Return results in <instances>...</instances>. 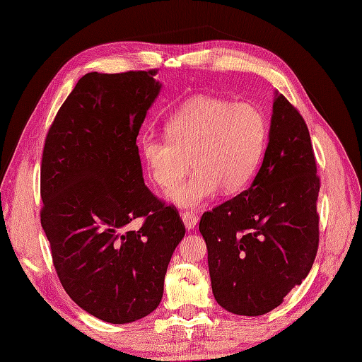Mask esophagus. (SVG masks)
Here are the masks:
<instances>
[{
	"label": "esophagus",
	"mask_w": 362,
	"mask_h": 362,
	"mask_svg": "<svg viewBox=\"0 0 362 362\" xmlns=\"http://www.w3.org/2000/svg\"><path fill=\"white\" fill-rule=\"evenodd\" d=\"M182 220H183L185 226H187V229H188V230H191L194 226L197 225L199 216H197V214H194V212L187 211V212H183V214H182Z\"/></svg>",
	"instance_id": "obj_1"
}]
</instances>
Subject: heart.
I'll return each instance as SVG.
<instances>
[{
	"mask_svg": "<svg viewBox=\"0 0 362 362\" xmlns=\"http://www.w3.org/2000/svg\"><path fill=\"white\" fill-rule=\"evenodd\" d=\"M166 134L142 137L148 173L160 188L171 189L192 163L197 170L168 197L183 209H197L220 188L235 192L254 177L264 151L267 122L247 102L197 98L168 119Z\"/></svg>",
	"mask_w": 362,
	"mask_h": 362,
	"instance_id": "1",
	"label": "heart"
}]
</instances>
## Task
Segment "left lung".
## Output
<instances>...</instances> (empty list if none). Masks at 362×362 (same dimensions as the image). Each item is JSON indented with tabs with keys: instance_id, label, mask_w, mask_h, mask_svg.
<instances>
[{
	"instance_id": "8db88e82",
	"label": "left lung",
	"mask_w": 362,
	"mask_h": 362,
	"mask_svg": "<svg viewBox=\"0 0 362 362\" xmlns=\"http://www.w3.org/2000/svg\"><path fill=\"white\" fill-rule=\"evenodd\" d=\"M320 185L309 128L276 95L269 144L252 185L200 218L221 308L258 317L308 276L320 243Z\"/></svg>"
}]
</instances>
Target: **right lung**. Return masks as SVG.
<instances>
[{
  "mask_svg": "<svg viewBox=\"0 0 362 362\" xmlns=\"http://www.w3.org/2000/svg\"><path fill=\"white\" fill-rule=\"evenodd\" d=\"M157 70L87 73L52 122L41 160V225L59 281L93 317L150 315L185 235L177 209L148 189L136 139L160 91ZM136 218L143 220L137 230Z\"/></svg>",
  "mask_w": 362,
  "mask_h": 362,
  "instance_id": "right-lung-1",
  "label": "right lung"
}]
</instances>
